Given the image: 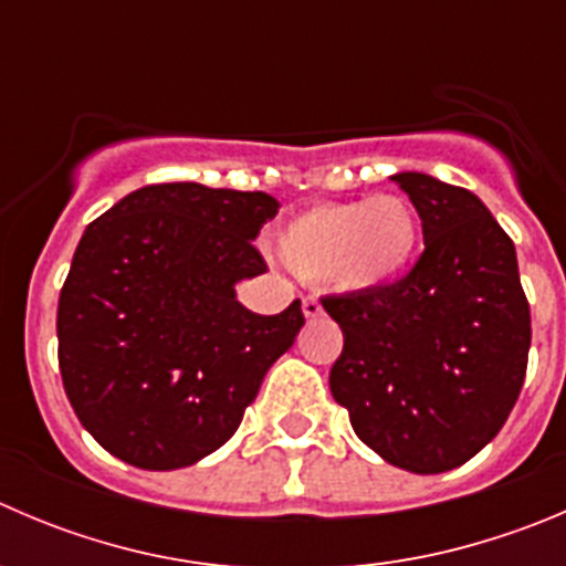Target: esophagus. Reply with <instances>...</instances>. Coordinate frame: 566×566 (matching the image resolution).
Listing matches in <instances>:
<instances>
[{
    "mask_svg": "<svg viewBox=\"0 0 566 566\" xmlns=\"http://www.w3.org/2000/svg\"><path fill=\"white\" fill-rule=\"evenodd\" d=\"M303 314L305 319H316V316H322V303L316 297H305L303 300Z\"/></svg>",
    "mask_w": 566,
    "mask_h": 566,
    "instance_id": "34e87169",
    "label": "esophagus"
}]
</instances>
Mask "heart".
<instances>
[{"instance_id": "1", "label": "heart", "mask_w": 566, "mask_h": 566, "mask_svg": "<svg viewBox=\"0 0 566 566\" xmlns=\"http://www.w3.org/2000/svg\"><path fill=\"white\" fill-rule=\"evenodd\" d=\"M419 217L402 197L319 202L280 230V258L311 280H336L355 292L386 289L417 258Z\"/></svg>"}]
</instances>
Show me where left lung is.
<instances>
[{"label":"left lung","instance_id":"left-lung-1","mask_svg":"<svg viewBox=\"0 0 566 566\" xmlns=\"http://www.w3.org/2000/svg\"><path fill=\"white\" fill-rule=\"evenodd\" d=\"M391 180L422 219L424 252L391 286L322 300L344 333L331 395L380 459L436 475L481 453L509 419L531 308L514 241L475 193L422 171Z\"/></svg>","mask_w":566,"mask_h":566}]
</instances>
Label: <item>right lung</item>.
<instances>
[{
	"label": "right lung",
	"mask_w": 566,
	"mask_h": 566,
	"mask_svg": "<svg viewBox=\"0 0 566 566\" xmlns=\"http://www.w3.org/2000/svg\"><path fill=\"white\" fill-rule=\"evenodd\" d=\"M280 202L199 182L144 186L85 228L57 303V364L83 428L138 470L219 450L305 325L300 300L247 311L235 283Z\"/></svg>",
	"instance_id": "obj_1"
}]
</instances>
